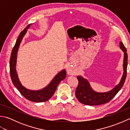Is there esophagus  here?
Here are the masks:
<instances>
[{
	"instance_id": "34e87169",
	"label": "esophagus",
	"mask_w": 130,
	"mask_h": 130,
	"mask_svg": "<svg viewBox=\"0 0 130 130\" xmlns=\"http://www.w3.org/2000/svg\"><path fill=\"white\" fill-rule=\"evenodd\" d=\"M67 74L69 75H74V73H73V71L71 70L68 67H67Z\"/></svg>"
}]
</instances>
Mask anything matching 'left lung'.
Here are the masks:
<instances>
[{"label":"left lung","mask_w":130,"mask_h":130,"mask_svg":"<svg viewBox=\"0 0 130 130\" xmlns=\"http://www.w3.org/2000/svg\"><path fill=\"white\" fill-rule=\"evenodd\" d=\"M120 47L123 52V73L119 83L111 90L106 92H97L91 87L87 79L79 75L77 76L79 84L75 91V95L80 103L88 106H96L109 102L121 90L125 82L127 68V54L125 46L122 42H120Z\"/></svg>","instance_id":"1"}]
</instances>
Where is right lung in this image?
<instances>
[{
    "label": "right lung",
    "mask_w": 130,
    "mask_h": 130,
    "mask_svg": "<svg viewBox=\"0 0 130 130\" xmlns=\"http://www.w3.org/2000/svg\"><path fill=\"white\" fill-rule=\"evenodd\" d=\"M31 24H29L26 28L24 29L23 31L21 32L16 41L15 45L12 50V53H11L9 63L10 74L13 84L17 88V89L22 95L29 101L39 103V102L47 101L54 95L57 85H59L61 81L66 78L67 73H66L65 69L60 71L54 76V78L52 79L50 83L46 87L39 90H35L27 89L21 83L16 70L17 54L21 41L24 35L26 34L27 29L29 28Z\"/></svg>",
    "instance_id": "right-lung-1"
}]
</instances>
